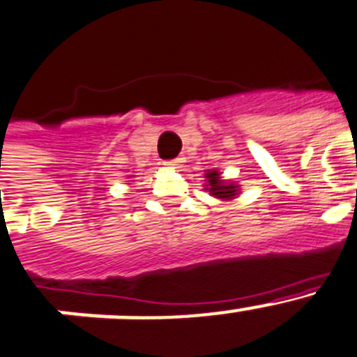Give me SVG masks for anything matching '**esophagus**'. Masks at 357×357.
Returning a JSON list of instances; mask_svg holds the SVG:
<instances>
[{"mask_svg":"<svg viewBox=\"0 0 357 357\" xmlns=\"http://www.w3.org/2000/svg\"><path fill=\"white\" fill-rule=\"evenodd\" d=\"M165 163H167V165H169V167H179V165H181V160L174 158V160H169V162H165Z\"/></svg>","mask_w":357,"mask_h":357,"instance_id":"obj_1","label":"esophagus"}]
</instances>
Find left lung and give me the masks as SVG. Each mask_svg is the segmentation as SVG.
Wrapping results in <instances>:
<instances>
[{
	"instance_id": "1",
	"label": "left lung",
	"mask_w": 357,
	"mask_h": 357,
	"mask_svg": "<svg viewBox=\"0 0 357 357\" xmlns=\"http://www.w3.org/2000/svg\"><path fill=\"white\" fill-rule=\"evenodd\" d=\"M204 178L208 179V190H210V194L215 195L217 199L229 201V199H234V195H238V186L234 185V183L220 179L218 171H206Z\"/></svg>"
}]
</instances>
